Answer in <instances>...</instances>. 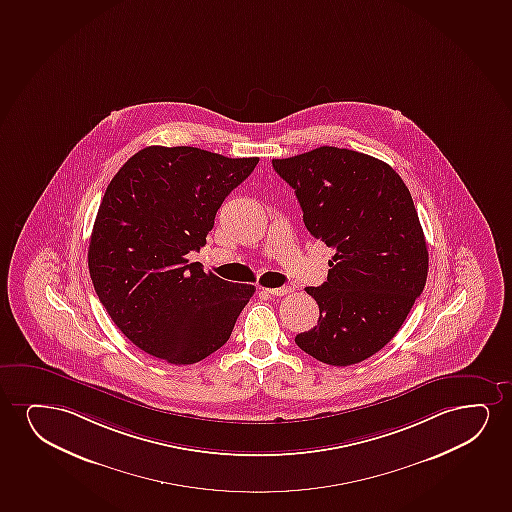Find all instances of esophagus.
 <instances>
[{"label": "esophagus", "instance_id": "1", "mask_svg": "<svg viewBox=\"0 0 512 512\" xmlns=\"http://www.w3.org/2000/svg\"><path fill=\"white\" fill-rule=\"evenodd\" d=\"M267 293H271L274 297H283V295H288V293L292 292V288L290 286H281V288H266Z\"/></svg>", "mask_w": 512, "mask_h": 512}]
</instances>
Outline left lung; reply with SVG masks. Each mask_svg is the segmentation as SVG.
Here are the masks:
<instances>
[{
  "label": "left lung",
  "instance_id": "8db88e82",
  "mask_svg": "<svg viewBox=\"0 0 512 512\" xmlns=\"http://www.w3.org/2000/svg\"><path fill=\"white\" fill-rule=\"evenodd\" d=\"M273 168L295 189L307 231L333 250L328 279L306 288L318 325L295 344L326 365L361 363L424 290L429 253L412 194L387 163L351 149L318 147Z\"/></svg>",
  "mask_w": 512,
  "mask_h": 512
}]
</instances>
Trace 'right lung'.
<instances>
[{
  "mask_svg": "<svg viewBox=\"0 0 512 512\" xmlns=\"http://www.w3.org/2000/svg\"><path fill=\"white\" fill-rule=\"evenodd\" d=\"M257 163L149 146L107 186L88 246L90 278L114 325L154 358L193 365L210 356L255 292L186 255L205 246L220 205Z\"/></svg>",
  "mask_w": 512,
  "mask_h": 512,
  "instance_id": "obj_1",
  "label": "right lung"
}]
</instances>
